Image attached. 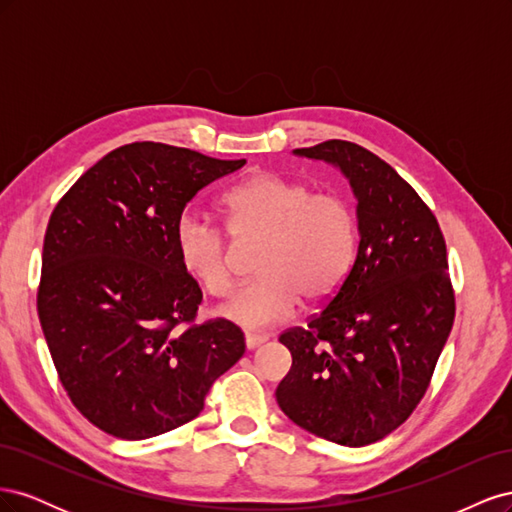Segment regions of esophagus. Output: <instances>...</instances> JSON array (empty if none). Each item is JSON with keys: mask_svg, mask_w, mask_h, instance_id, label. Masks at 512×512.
<instances>
[{"mask_svg": "<svg viewBox=\"0 0 512 512\" xmlns=\"http://www.w3.org/2000/svg\"><path fill=\"white\" fill-rule=\"evenodd\" d=\"M267 335H260V333H247L245 335V348L247 350H256V348H260L262 344L267 342Z\"/></svg>", "mask_w": 512, "mask_h": 512, "instance_id": "esophagus-1", "label": "esophagus"}]
</instances>
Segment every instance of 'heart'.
<instances>
[{"instance_id":"1","label":"heart","mask_w":512,"mask_h":512,"mask_svg":"<svg viewBox=\"0 0 512 512\" xmlns=\"http://www.w3.org/2000/svg\"><path fill=\"white\" fill-rule=\"evenodd\" d=\"M218 209L237 245L258 241L254 282L239 288L220 314L245 329H267L290 320L301 305L327 303L342 288L356 247V218L348 200L312 192L307 183L256 173L232 185ZM183 273L209 297L232 284V252L224 232L194 213L173 230Z\"/></svg>"}]
</instances>
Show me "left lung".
<instances>
[{"instance_id":"left-lung-1","label":"left lung","mask_w":512,"mask_h":512,"mask_svg":"<svg viewBox=\"0 0 512 512\" xmlns=\"http://www.w3.org/2000/svg\"><path fill=\"white\" fill-rule=\"evenodd\" d=\"M294 156L342 170L356 198L359 250L327 307L280 335L292 367L275 397L314 436L367 446L418 406L453 329L446 243L412 185L365 147L327 141Z\"/></svg>"}]
</instances>
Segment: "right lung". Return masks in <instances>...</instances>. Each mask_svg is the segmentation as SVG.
<instances>
[{
  "instance_id": "1",
  "label": "right lung",
  "mask_w": 512,
  "mask_h": 512,
  "mask_svg": "<svg viewBox=\"0 0 512 512\" xmlns=\"http://www.w3.org/2000/svg\"><path fill=\"white\" fill-rule=\"evenodd\" d=\"M245 160L162 143L123 145L59 200L44 235L38 316L61 384L89 423L145 440L192 421L235 365L243 333L192 322L203 292L173 230L185 205Z\"/></svg>"
}]
</instances>
